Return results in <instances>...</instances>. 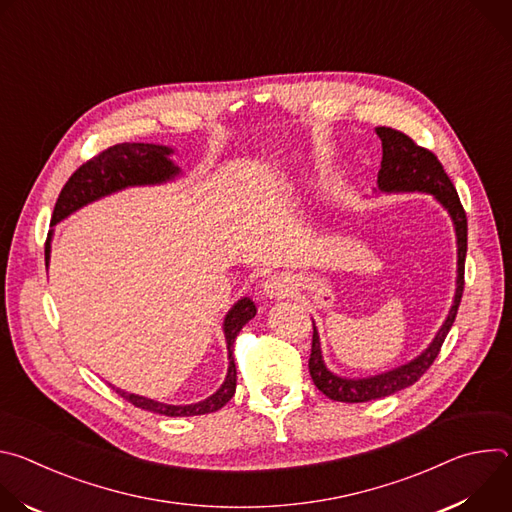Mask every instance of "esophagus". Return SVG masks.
I'll list each match as a JSON object with an SVG mask.
<instances>
[{"instance_id":"obj_1","label":"esophagus","mask_w":512,"mask_h":512,"mask_svg":"<svg viewBox=\"0 0 512 512\" xmlns=\"http://www.w3.org/2000/svg\"><path fill=\"white\" fill-rule=\"evenodd\" d=\"M291 289H294V283H291V279L283 273H273L269 275L263 285H261V291L263 296L267 300H281V298H287L291 294Z\"/></svg>"}]
</instances>
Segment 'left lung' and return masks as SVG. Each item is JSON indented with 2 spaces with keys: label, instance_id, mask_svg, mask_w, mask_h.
Instances as JSON below:
<instances>
[{
  "label": "left lung",
  "instance_id": "8db88e82",
  "mask_svg": "<svg viewBox=\"0 0 512 512\" xmlns=\"http://www.w3.org/2000/svg\"><path fill=\"white\" fill-rule=\"evenodd\" d=\"M381 143H383V160L381 170L377 176V194H405V192H421L431 194L440 206L450 214L454 233H456V247H458V269H456V291L452 308L442 322L440 330L435 332L433 340L427 344L425 350H421L413 360L395 367L391 371L373 375V377H340L332 373L322 356V342L318 328L314 324V336H312V354H310V375L314 385L332 401L342 403H364L373 399H383L393 393H399L401 389L411 387L440 354V348L456 320L458 306L462 300L464 291V263H466V249H468V221L466 212L462 208V202L458 198V192L444 172V166L440 164L429 150L419 148L413 143L411 137L405 133L391 129V127H377L375 129ZM314 322V320H312Z\"/></svg>",
  "mask_w": 512,
  "mask_h": 512
}]
</instances>
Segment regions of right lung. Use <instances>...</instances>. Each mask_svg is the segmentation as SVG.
I'll use <instances>...</instances> for the list:
<instances>
[{
  "label": "right lung",
  "instance_id": "right-lung-1",
  "mask_svg": "<svg viewBox=\"0 0 512 512\" xmlns=\"http://www.w3.org/2000/svg\"><path fill=\"white\" fill-rule=\"evenodd\" d=\"M174 148L170 145H160V143H117L113 148L105 150L91 162L83 164L75 174L68 178L64 184L54 212H52V227L58 225L64 218H68L72 212L81 210L83 206L101 200L105 196H111L115 192H121L125 188H135V186H160L166 182H174L180 178L182 170L174 164L172 160ZM52 235L54 231L48 233L46 241V267L50 263V251H52ZM257 308L251 298H241L239 302L233 304V308L227 312L223 320V332L227 340V352H229V369L223 385L218 387L210 397L198 401V403H188V405H170L162 403L150 397L127 393L123 389H115L125 401L131 405L168 415V417H190V415H204L218 411L225 407L231 397L235 395L237 389V367H235V358H233V344L241 328L255 318Z\"/></svg>",
  "mask_w": 512,
  "mask_h": 512
}]
</instances>
